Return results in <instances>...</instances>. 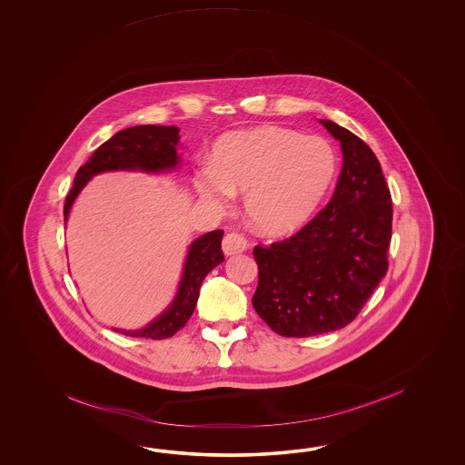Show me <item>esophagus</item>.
<instances>
[{"label":"esophagus","mask_w":465,"mask_h":465,"mask_svg":"<svg viewBox=\"0 0 465 465\" xmlns=\"http://www.w3.org/2000/svg\"><path fill=\"white\" fill-rule=\"evenodd\" d=\"M247 246L249 244H247L246 237L241 236L237 232L226 234L224 239H223V252L226 256H234V254H239V252H244Z\"/></svg>","instance_id":"34e87169"}]
</instances>
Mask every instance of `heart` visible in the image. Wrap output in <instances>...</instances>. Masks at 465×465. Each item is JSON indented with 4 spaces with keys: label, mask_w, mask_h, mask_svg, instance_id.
I'll return each instance as SVG.
<instances>
[{
    "label": "heart",
    "mask_w": 465,
    "mask_h": 465,
    "mask_svg": "<svg viewBox=\"0 0 465 465\" xmlns=\"http://www.w3.org/2000/svg\"><path fill=\"white\" fill-rule=\"evenodd\" d=\"M336 173V153L326 139L259 126L219 138L211 164L201 166L194 176V188L218 211L246 192L249 223L267 236H286L316 214Z\"/></svg>",
    "instance_id": "b5f03b06"
}]
</instances>
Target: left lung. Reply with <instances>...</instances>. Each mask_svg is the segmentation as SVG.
Instances as JSON below:
<instances>
[{
    "label": "left lung",
    "instance_id": "1",
    "mask_svg": "<svg viewBox=\"0 0 465 465\" xmlns=\"http://www.w3.org/2000/svg\"><path fill=\"white\" fill-rule=\"evenodd\" d=\"M319 123L342 151L334 196L294 236L254 247L259 282L252 306L284 337L319 336L346 327L389 266L392 201L376 154L334 121Z\"/></svg>",
    "mask_w": 465,
    "mask_h": 465
}]
</instances>
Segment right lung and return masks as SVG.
<instances>
[{
  "instance_id": "add662e5",
  "label": "right lung",
  "mask_w": 465,
  "mask_h": 465,
  "mask_svg": "<svg viewBox=\"0 0 465 465\" xmlns=\"http://www.w3.org/2000/svg\"><path fill=\"white\" fill-rule=\"evenodd\" d=\"M178 146L179 129L176 126L143 124L119 131L113 138L103 143L93 153L88 163L78 169L64 203V221L70 218L71 208L79 193L96 174L109 171H134L146 174L174 171L181 164ZM223 234L224 232L221 229H216L199 236L189 244L176 294L159 316L139 329L113 327V331L124 336L146 339L174 336L193 316L204 277L224 261L221 251Z\"/></svg>"
}]
</instances>
